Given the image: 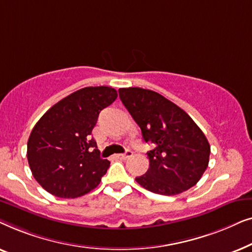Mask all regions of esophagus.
<instances>
[{
  "label": "esophagus",
  "mask_w": 252,
  "mask_h": 252,
  "mask_svg": "<svg viewBox=\"0 0 252 252\" xmlns=\"http://www.w3.org/2000/svg\"><path fill=\"white\" fill-rule=\"evenodd\" d=\"M132 156H133V151L129 150V149H127L125 154H119V155H117L116 157L119 158V159H127V158H129V157H132Z\"/></svg>",
  "instance_id": "esophagus-1"
}]
</instances>
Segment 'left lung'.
Returning a JSON list of instances; mask_svg holds the SVG:
<instances>
[{
    "label": "left lung",
    "instance_id": "obj_1",
    "mask_svg": "<svg viewBox=\"0 0 252 252\" xmlns=\"http://www.w3.org/2000/svg\"><path fill=\"white\" fill-rule=\"evenodd\" d=\"M119 97L140 126L148 151L149 168L135 178L155 194L173 196L188 190L202 178L209 165L210 144L187 112L149 89L120 88Z\"/></svg>",
    "mask_w": 252,
    "mask_h": 252
}]
</instances>
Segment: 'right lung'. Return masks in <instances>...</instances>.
<instances>
[{
    "label": "right lung",
    "mask_w": 252,
    "mask_h": 252,
    "mask_svg": "<svg viewBox=\"0 0 252 252\" xmlns=\"http://www.w3.org/2000/svg\"><path fill=\"white\" fill-rule=\"evenodd\" d=\"M115 88L99 86L72 93L51 106L33 127L27 160L41 187L61 198L96 188L110 166L92 137L99 112L115 102Z\"/></svg>",
    "instance_id": "obj_1"
}]
</instances>
